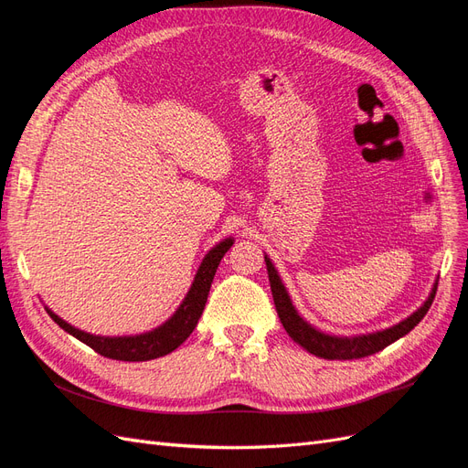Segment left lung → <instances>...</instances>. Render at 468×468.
<instances>
[{"mask_svg": "<svg viewBox=\"0 0 468 468\" xmlns=\"http://www.w3.org/2000/svg\"><path fill=\"white\" fill-rule=\"evenodd\" d=\"M265 265H267V275H269V285H271L273 292V301L277 314L281 318L282 328L287 330V334L294 339L296 344L303 346L308 353H313L316 357L324 359H361L367 356H373L377 351H382L387 346L394 344L396 339L404 337L410 330H414L416 325L421 322V318L428 314V310L435 299V291H437V282L433 285L428 301L423 303L414 314H410L406 320L399 322L392 328H387L382 332H373L367 335H353V337H337L324 334L316 328H313L308 322H304L296 308L291 303V296L282 285L277 269L273 267L271 260L265 256Z\"/></svg>", "mask_w": 468, "mask_h": 468, "instance_id": "8db88e82", "label": "left lung"}]
</instances>
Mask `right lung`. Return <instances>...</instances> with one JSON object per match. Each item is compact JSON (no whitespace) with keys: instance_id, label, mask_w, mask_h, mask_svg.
I'll return each mask as SVG.
<instances>
[{"instance_id":"obj_1","label":"right lung","mask_w":468,"mask_h":468,"mask_svg":"<svg viewBox=\"0 0 468 468\" xmlns=\"http://www.w3.org/2000/svg\"><path fill=\"white\" fill-rule=\"evenodd\" d=\"M232 244H234V239L226 238L207 253L201 267H199V271H197V275H195V281L186 296V301L179 304V308L176 310V314L172 318H169L165 324H162L160 328H155L148 334L124 335V337L93 335V334L74 328V325H69L60 316H56L48 308H47V313L64 332L72 334L74 337L80 339V342L90 346L93 351H97L99 356H103V357L117 359V361H150V359L164 357V356H167V353L177 349L195 330V325H197V322H199L203 310H205L207 296L210 291V282H212V279H215L217 267H218L220 260L224 258V253L230 250Z\"/></svg>"}]
</instances>
